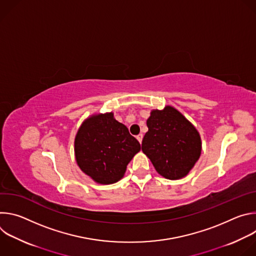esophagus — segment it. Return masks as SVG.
Wrapping results in <instances>:
<instances>
[{"label":"esophagus","mask_w":256,"mask_h":256,"mask_svg":"<svg viewBox=\"0 0 256 256\" xmlns=\"http://www.w3.org/2000/svg\"><path fill=\"white\" fill-rule=\"evenodd\" d=\"M136 140H138L140 142H142V134H140L136 136Z\"/></svg>","instance_id":"1"}]
</instances>
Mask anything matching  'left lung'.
Masks as SVG:
<instances>
[{
	"instance_id": "1",
	"label": "left lung",
	"mask_w": 256,
	"mask_h": 256,
	"mask_svg": "<svg viewBox=\"0 0 256 256\" xmlns=\"http://www.w3.org/2000/svg\"><path fill=\"white\" fill-rule=\"evenodd\" d=\"M142 151L164 178L186 177L200 157L202 138L196 126L171 105L153 109Z\"/></svg>"
}]
</instances>
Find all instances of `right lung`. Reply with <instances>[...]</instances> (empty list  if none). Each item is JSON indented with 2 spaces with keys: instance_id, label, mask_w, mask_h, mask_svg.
Segmentation results:
<instances>
[{
  "instance_id": "add662e5",
  "label": "right lung",
  "mask_w": 256,
  "mask_h": 256,
  "mask_svg": "<svg viewBox=\"0 0 256 256\" xmlns=\"http://www.w3.org/2000/svg\"><path fill=\"white\" fill-rule=\"evenodd\" d=\"M140 144L114 112L95 114L80 126L74 142L80 169L96 184H112L120 180Z\"/></svg>"
}]
</instances>
